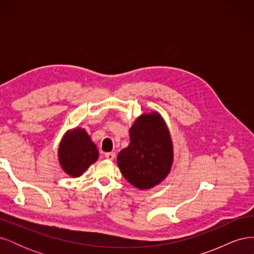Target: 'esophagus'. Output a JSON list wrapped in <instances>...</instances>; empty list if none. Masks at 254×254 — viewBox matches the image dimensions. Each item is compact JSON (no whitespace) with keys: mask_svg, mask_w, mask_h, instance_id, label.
Listing matches in <instances>:
<instances>
[{"mask_svg":"<svg viewBox=\"0 0 254 254\" xmlns=\"http://www.w3.org/2000/svg\"><path fill=\"white\" fill-rule=\"evenodd\" d=\"M105 157L108 159V160H114V158H115V153L114 152H107V153H105Z\"/></svg>","mask_w":254,"mask_h":254,"instance_id":"34e87169","label":"esophagus"}]
</instances>
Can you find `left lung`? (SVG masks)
<instances>
[{
  "mask_svg": "<svg viewBox=\"0 0 254 254\" xmlns=\"http://www.w3.org/2000/svg\"><path fill=\"white\" fill-rule=\"evenodd\" d=\"M130 143L120 151L118 165L125 179L145 190L157 186L171 171L173 144L163 119L144 114L129 130Z\"/></svg>",
  "mask_w": 254,
  "mask_h": 254,
  "instance_id": "left-lung-1",
  "label": "left lung"
}]
</instances>
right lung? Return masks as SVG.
Masks as SVG:
<instances>
[{
	"label": "right lung",
	"instance_id": "right-lung-1",
	"mask_svg": "<svg viewBox=\"0 0 254 254\" xmlns=\"http://www.w3.org/2000/svg\"><path fill=\"white\" fill-rule=\"evenodd\" d=\"M59 162L72 177L80 176L98 158L96 145L81 128L67 132L59 146Z\"/></svg>",
	"mask_w": 254,
	"mask_h": 254
}]
</instances>
